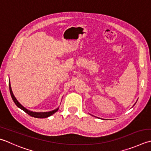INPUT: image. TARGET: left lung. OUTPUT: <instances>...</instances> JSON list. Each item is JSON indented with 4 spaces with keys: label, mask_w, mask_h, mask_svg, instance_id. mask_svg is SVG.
<instances>
[{
    "label": "left lung",
    "mask_w": 151,
    "mask_h": 151,
    "mask_svg": "<svg viewBox=\"0 0 151 151\" xmlns=\"http://www.w3.org/2000/svg\"><path fill=\"white\" fill-rule=\"evenodd\" d=\"M135 104H134V105H135Z\"/></svg>",
    "instance_id": "8db88e82"
}]
</instances>
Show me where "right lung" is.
<instances>
[{
  "label": "right lung",
  "mask_w": 151,
  "mask_h": 151,
  "mask_svg": "<svg viewBox=\"0 0 151 151\" xmlns=\"http://www.w3.org/2000/svg\"><path fill=\"white\" fill-rule=\"evenodd\" d=\"M9 81H10V80H9ZM9 88H10V92L12 98L15 104L17 105V107L22 109V110H23V111H25L26 113H27L29 115H30V116L32 117L38 118V119H44V118H47L50 116H51V115L54 114L55 112H57L58 111L59 107L54 109V110H53L52 111H49V112H33L29 110V109L23 107V106L18 101H17L16 97H15L14 93L12 92V88H11V85L10 82H9Z\"/></svg>",
  "instance_id": "obj_1"
}]
</instances>
